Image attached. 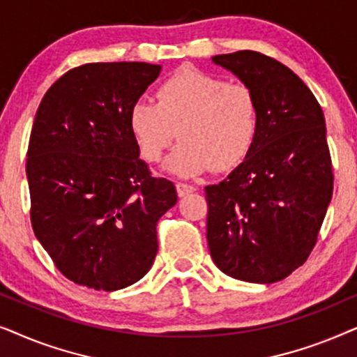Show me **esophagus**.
Here are the masks:
<instances>
[{
	"label": "esophagus",
	"mask_w": 357,
	"mask_h": 357,
	"mask_svg": "<svg viewBox=\"0 0 357 357\" xmlns=\"http://www.w3.org/2000/svg\"><path fill=\"white\" fill-rule=\"evenodd\" d=\"M195 190H197V188H195L193 185L182 183V182H178V183H177V193H178V197H185V195L193 193Z\"/></svg>",
	"instance_id": "1"
}]
</instances>
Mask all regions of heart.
Instances as JSON below:
<instances>
[{"mask_svg": "<svg viewBox=\"0 0 357 357\" xmlns=\"http://www.w3.org/2000/svg\"><path fill=\"white\" fill-rule=\"evenodd\" d=\"M260 109L250 87L183 68L158 89V102L138 100L130 109V128L144 159L158 162L172 141L182 138L165 162L175 175L190 177L241 164L255 141Z\"/></svg>", "mask_w": 357, "mask_h": 357, "instance_id": "heart-1", "label": "heart"}]
</instances>
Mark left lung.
I'll use <instances>...</instances> for the list:
<instances>
[{
    "label": "left lung",
    "instance_id": "1",
    "mask_svg": "<svg viewBox=\"0 0 357 357\" xmlns=\"http://www.w3.org/2000/svg\"><path fill=\"white\" fill-rule=\"evenodd\" d=\"M250 87L260 123L245 159L204 188L211 258L227 276L270 284L304 265L333 195L321 107L296 73L258 52L211 58Z\"/></svg>",
    "mask_w": 357,
    "mask_h": 357
}]
</instances>
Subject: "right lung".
<instances>
[{"label":"right lung","instance_id":"obj_1","mask_svg":"<svg viewBox=\"0 0 357 357\" xmlns=\"http://www.w3.org/2000/svg\"><path fill=\"white\" fill-rule=\"evenodd\" d=\"M160 70L87 63L38 105L26 165L32 227L79 286L119 291L139 281L158 253V221L177 203L172 182L151 177L130 128V109Z\"/></svg>","mask_w":357,"mask_h":357}]
</instances>
